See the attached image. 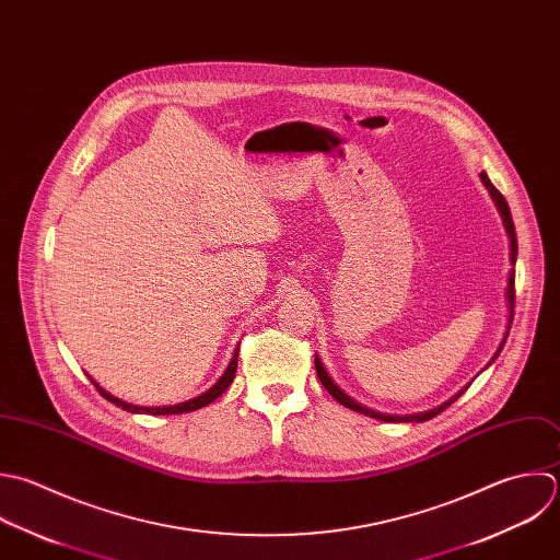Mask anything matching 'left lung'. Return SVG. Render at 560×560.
Returning <instances> with one entry per match:
<instances>
[{
  "instance_id": "1",
  "label": "left lung",
  "mask_w": 560,
  "mask_h": 560,
  "mask_svg": "<svg viewBox=\"0 0 560 560\" xmlns=\"http://www.w3.org/2000/svg\"><path fill=\"white\" fill-rule=\"evenodd\" d=\"M480 178H482V183L489 187V191H491V196H493V200H495V205H498V209H500V213H502V218H504V226H506V233H509V237H511V261H513V266H515V259H517V235H515V224H513V215H511V209H509V202H506V198L502 196V191L489 180V176L482 172L480 174ZM509 305H511V318H509V331H511V323H513V316H515V270H511V275H509ZM509 331H506V336H504V340H502V345H500V349H498V353H495V358L493 360H498V355L502 353V349H504V345H506V338H509ZM314 364H316V373H318V380L323 382V386L327 388V393L336 399V401H340L342 406H347L349 410H355V412H360V415H366V417H373V419H380V421H410V423H423V421H430V419H434L436 415H441L443 410H447L458 397H463L465 395V390L469 388H463L456 397H452L450 401H445L443 406H439V408H434V410H430V412H423V415H410V417H388V415H380V412H373V410H369V408H364V406H360V404H355L349 395H345L334 382H331V377L327 375V371H325V366H323V362H320V358L316 355V360H314Z\"/></svg>"
}]
</instances>
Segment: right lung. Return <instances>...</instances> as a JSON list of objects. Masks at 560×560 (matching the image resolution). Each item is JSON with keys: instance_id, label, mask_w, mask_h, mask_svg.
<instances>
[{"instance_id": "add662e5", "label": "right lung", "mask_w": 560, "mask_h": 560, "mask_svg": "<svg viewBox=\"0 0 560 560\" xmlns=\"http://www.w3.org/2000/svg\"><path fill=\"white\" fill-rule=\"evenodd\" d=\"M237 353H240V347L235 349V353H233V360H231V364H229V369L224 371V375L215 382V386L213 388H209L205 395H200V397H196V399H191V401H185V404H178V406H167V408H139V406H130V404H126V401H121V399H117V397H113V395H108L104 388H100L93 380V386L97 388V393L104 397V399H108L110 404H115L117 408H121V410H126V412H145V415H183V412H194V410H200V408H205V406H209L211 401H215L231 384H233V380H235V371H237Z\"/></svg>"}]
</instances>
